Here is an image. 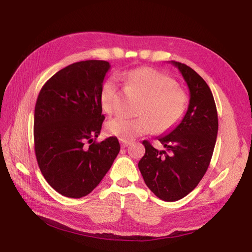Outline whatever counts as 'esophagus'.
I'll list each match as a JSON object with an SVG mask.
<instances>
[{"instance_id":"1","label":"esophagus","mask_w":252,"mask_h":252,"mask_svg":"<svg viewBox=\"0 0 252 252\" xmlns=\"http://www.w3.org/2000/svg\"><path fill=\"white\" fill-rule=\"evenodd\" d=\"M120 143H121V146L123 147V149H125V147H126L127 145L130 144V141H126V140H120Z\"/></svg>"}]
</instances>
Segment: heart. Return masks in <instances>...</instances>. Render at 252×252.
<instances>
[{"label":"heart","instance_id":"heart-1","mask_svg":"<svg viewBox=\"0 0 252 252\" xmlns=\"http://www.w3.org/2000/svg\"><path fill=\"white\" fill-rule=\"evenodd\" d=\"M127 83L137 95L143 97L137 113L141 117L131 119L117 117L108 121L106 129L121 140H132L155 130L166 131L178 123L188 107V96L177 86L174 78L152 67H140L127 74ZM101 106L107 113L119 109V88L116 82L105 83L101 92Z\"/></svg>","mask_w":252,"mask_h":252}]
</instances>
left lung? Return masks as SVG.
<instances>
[{"instance_id": "obj_1", "label": "left lung", "mask_w": 252, "mask_h": 252, "mask_svg": "<svg viewBox=\"0 0 252 252\" xmlns=\"http://www.w3.org/2000/svg\"><path fill=\"white\" fill-rule=\"evenodd\" d=\"M171 63L188 85V110L178 126L158 137L165 150L143 141L145 154L139 161L146 186L167 202L185 198L199 185L209 168L219 130L218 110L208 84L190 66Z\"/></svg>"}]
</instances>
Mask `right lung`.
<instances>
[{"instance_id":"right-lung-1","label":"right lung","mask_w":252,"mask_h":252,"mask_svg":"<svg viewBox=\"0 0 252 252\" xmlns=\"http://www.w3.org/2000/svg\"><path fill=\"white\" fill-rule=\"evenodd\" d=\"M109 68V62L101 60L73 63L49 78L37 98L33 141L38 166L48 184L67 198L91 193L119 154L116 136L95 141L105 120L100 97Z\"/></svg>"}]
</instances>
